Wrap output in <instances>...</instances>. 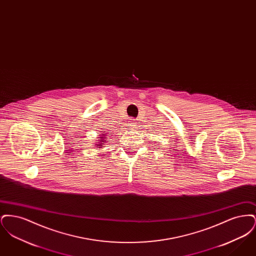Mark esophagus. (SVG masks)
<instances>
[{"label": "esophagus", "mask_w": 256, "mask_h": 256, "mask_svg": "<svg viewBox=\"0 0 256 256\" xmlns=\"http://www.w3.org/2000/svg\"><path fill=\"white\" fill-rule=\"evenodd\" d=\"M130 128H135L136 126V124H135V122H134V120L132 121H130Z\"/></svg>", "instance_id": "obj_1"}]
</instances>
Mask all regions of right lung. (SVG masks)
I'll list each match as a JSON object with an SVG mask.
<instances>
[{"instance_id":"obj_1","label":"right lung","mask_w":256,"mask_h":256,"mask_svg":"<svg viewBox=\"0 0 256 256\" xmlns=\"http://www.w3.org/2000/svg\"><path fill=\"white\" fill-rule=\"evenodd\" d=\"M104 136H108V135H106V134H104V135H102V137H100V139L98 140V143L96 144L95 146H98V148H102V146H104V143H106V142H108V141H106V138H104Z\"/></svg>"}]
</instances>
